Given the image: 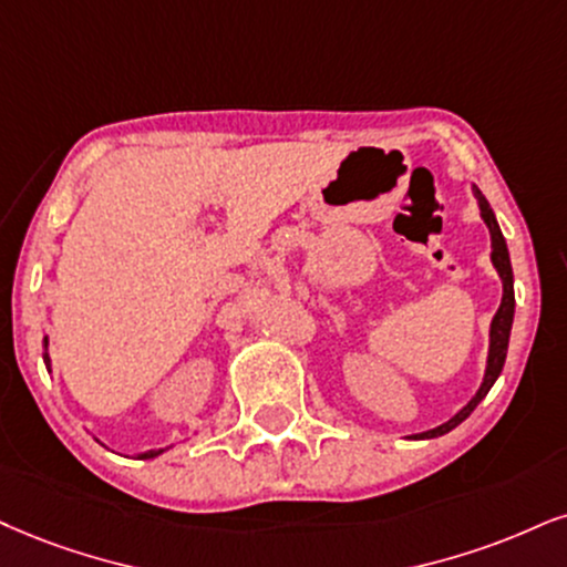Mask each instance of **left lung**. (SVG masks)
<instances>
[{
	"instance_id": "left-lung-1",
	"label": "left lung",
	"mask_w": 567,
	"mask_h": 567,
	"mask_svg": "<svg viewBox=\"0 0 567 567\" xmlns=\"http://www.w3.org/2000/svg\"><path fill=\"white\" fill-rule=\"evenodd\" d=\"M473 192H476V197H478V205H481V218H484V223L488 226V234H492V262H494V268H497L499 278H502V305H499L497 316H494V320H492V344H488L486 375H484V383H481V389L476 391V396H473V400L467 402L465 408L457 412V415L450 417V421L442 423V425H436V429H431V431H425V433H417V439H433V436H442V433L452 431L454 425L463 423L465 417L471 415V412L478 408V402L484 400V396L488 394V389L494 386V381L499 379L502 365H505V358H507L509 328H513V316H515L513 265H509V255H507L505 236H502V230H499V226H497V218H494L492 207H488V202L484 199V194H481L476 186H473Z\"/></svg>"
}]
</instances>
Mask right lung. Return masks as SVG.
Returning <instances> with one entry per match:
<instances>
[{
  "label": "right lung",
  "instance_id": "1",
  "mask_svg": "<svg viewBox=\"0 0 567 567\" xmlns=\"http://www.w3.org/2000/svg\"><path fill=\"white\" fill-rule=\"evenodd\" d=\"M44 347H47V339H44ZM44 362H47V370H49V354L44 352ZM163 450H155V452H144V454H138V457H155V454H159Z\"/></svg>",
  "mask_w": 567,
  "mask_h": 567
}]
</instances>
